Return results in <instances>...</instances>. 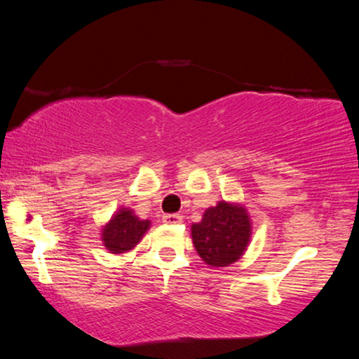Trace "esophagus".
I'll return each mask as SVG.
<instances>
[{"label": "esophagus", "mask_w": 359, "mask_h": 359, "mask_svg": "<svg viewBox=\"0 0 359 359\" xmlns=\"http://www.w3.org/2000/svg\"><path fill=\"white\" fill-rule=\"evenodd\" d=\"M163 222L165 224H181L183 222V215L181 214H165Z\"/></svg>", "instance_id": "34e87169"}]
</instances>
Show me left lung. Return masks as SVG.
Returning <instances> with one entry per match:
<instances>
[{
  "label": "left lung",
  "mask_w": 359,
  "mask_h": 359,
  "mask_svg": "<svg viewBox=\"0 0 359 359\" xmlns=\"http://www.w3.org/2000/svg\"><path fill=\"white\" fill-rule=\"evenodd\" d=\"M191 237L196 252L209 266H229L242 257L252 237V222L242 204L220 201L209 208L203 220L193 224Z\"/></svg>",
  "instance_id": "obj_1"
}]
</instances>
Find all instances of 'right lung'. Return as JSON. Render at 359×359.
Returning <instances> with one entry per match:
<instances>
[{
    "label": "right lung",
    "mask_w": 359,
    "mask_h": 359,
    "mask_svg": "<svg viewBox=\"0 0 359 359\" xmlns=\"http://www.w3.org/2000/svg\"><path fill=\"white\" fill-rule=\"evenodd\" d=\"M150 229V220H140L130 209L122 208L102 227L101 238L109 253H126L135 247Z\"/></svg>",
    "instance_id": "add662e5"
}]
</instances>
